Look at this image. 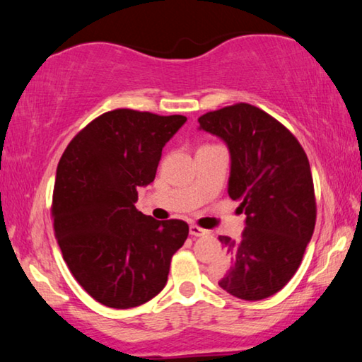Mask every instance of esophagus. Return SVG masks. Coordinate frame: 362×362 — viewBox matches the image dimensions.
<instances>
[{"mask_svg": "<svg viewBox=\"0 0 362 362\" xmlns=\"http://www.w3.org/2000/svg\"><path fill=\"white\" fill-rule=\"evenodd\" d=\"M207 230H204V228H199V226H196V225H189V235L192 236H206L207 235Z\"/></svg>", "mask_w": 362, "mask_h": 362, "instance_id": "1", "label": "esophagus"}]
</instances>
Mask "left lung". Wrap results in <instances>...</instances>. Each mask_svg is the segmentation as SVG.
I'll return each mask as SVG.
<instances>
[{
  "label": "left lung",
  "instance_id": "8db88e82",
  "mask_svg": "<svg viewBox=\"0 0 362 362\" xmlns=\"http://www.w3.org/2000/svg\"><path fill=\"white\" fill-rule=\"evenodd\" d=\"M198 122L228 148V194L246 214L240 240L218 236L228 257L216 274L218 286L243 300L267 298L289 283L313 236L308 158L281 122L249 103L206 113Z\"/></svg>",
  "mask_w": 362,
  "mask_h": 362
}]
</instances>
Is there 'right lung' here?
I'll use <instances>...</instances> for the list:
<instances>
[{"label": "right lung", "mask_w": 362, "mask_h": 362, "mask_svg": "<svg viewBox=\"0 0 362 362\" xmlns=\"http://www.w3.org/2000/svg\"><path fill=\"white\" fill-rule=\"evenodd\" d=\"M182 115L113 110L89 122L60 158L52 216L64 260L83 289L110 308L148 302L168 283L170 259L188 236L183 220L136 209L155 180Z\"/></svg>", "instance_id": "add662e5"}]
</instances>
